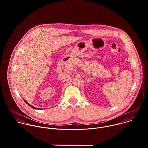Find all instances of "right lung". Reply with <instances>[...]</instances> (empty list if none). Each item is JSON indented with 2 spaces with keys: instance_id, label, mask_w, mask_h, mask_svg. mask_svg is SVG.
<instances>
[{
  "instance_id": "add662e5",
  "label": "right lung",
  "mask_w": 148,
  "mask_h": 148,
  "mask_svg": "<svg viewBox=\"0 0 148 148\" xmlns=\"http://www.w3.org/2000/svg\"><path fill=\"white\" fill-rule=\"evenodd\" d=\"M24 101L26 102V103H27V104H28L29 106H31V108H34V109H39V108H36V107H34V106H33L31 105H30V104H29V103H28L26 101H25V100H24Z\"/></svg>"
}]
</instances>
